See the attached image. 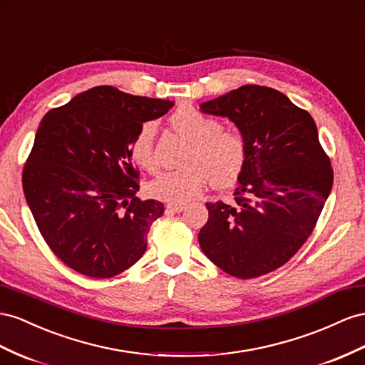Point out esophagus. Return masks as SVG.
<instances>
[{
  "instance_id": "34e87169",
  "label": "esophagus",
  "mask_w": 365,
  "mask_h": 365,
  "mask_svg": "<svg viewBox=\"0 0 365 365\" xmlns=\"http://www.w3.org/2000/svg\"><path fill=\"white\" fill-rule=\"evenodd\" d=\"M185 209L184 204H178V202H169L165 205V210L167 212H173V213H180Z\"/></svg>"
}]
</instances>
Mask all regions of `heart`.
<instances>
[{"instance_id": "obj_1", "label": "heart", "mask_w": 365, "mask_h": 365, "mask_svg": "<svg viewBox=\"0 0 365 365\" xmlns=\"http://www.w3.org/2000/svg\"><path fill=\"white\" fill-rule=\"evenodd\" d=\"M170 124L192 143L185 158L189 165L156 175L147 185L152 196L187 202L196 198L209 181L215 187H227L236 181L247 158V147L240 132L221 129L215 118L192 106L180 107L170 116ZM155 133L156 125L144 123L130 141L132 160L144 170L156 167Z\"/></svg>"}]
</instances>
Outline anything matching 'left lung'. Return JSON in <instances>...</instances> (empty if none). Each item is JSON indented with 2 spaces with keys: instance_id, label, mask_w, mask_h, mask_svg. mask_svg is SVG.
Here are the masks:
<instances>
[{
  "instance_id": "8db88e82",
  "label": "left lung",
  "mask_w": 365,
  "mask_h": 365,
  "mask_svg": "<svg viewBox=\"0 0 365 365\" xmlns=\"http://www.w3.org/2000/svg\"><path fill=\"white\" fill-rule=\"evenodd\" d=\"M200 109L229 118L247 147L235 202L205 204L209 220L198 233L201 249L241 279L277 270L307 241L333 185L317 124L284 93L255 84Z\"/></svg>"
}]
</instances>
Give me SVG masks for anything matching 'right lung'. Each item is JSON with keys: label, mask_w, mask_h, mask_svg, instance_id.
Here are the masks:
<instances>
[{"label": "right lung", "mask_w": 365, "mask_h": 365, "mask_svg": "<svg viewBox=\"0 0 365 365\" xmlns=\"http://www.w3.org/2000/svg\"><path fill=\"white\" fill-rule=\"evenodd\" d=\"M173 101L98 86L47 112L23 170V190L48 247L91 278H112L141 258L160 201H141L130 141Z\"/></svg>", "instance_id": "obj_1"}]
</instances>
